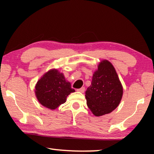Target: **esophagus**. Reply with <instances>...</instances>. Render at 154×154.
<instances>
[{
  "label": "esophagus",
  "instance_id": "1",
  "mask_svg": "<svg viewBox=\"0 0 154 154\" xmlns=\"http://www.w3.org/2000/svg\"><path fill=\"white\" fill-rule=\"evenodd\" d=\"M85 88L82 87L81 88H80V89H77L76 90L78 92H85Z\"/></svg>",
  "mask_w": 154,
  "mask_h": 154
}]
</instances>
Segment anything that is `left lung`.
<instances>
[{"instance_id": "8db88e82", "label": "left lung", "mask_w": 154, "mask_h": 154, "mask_svg": "<svg viewBox=\"0 0 154 154\" xmlns=\"http://www.w3.org/2000/svg\"><path fill=\"white\" fill-rule=\"evenodd\" d=\"M122 96L123 87L114 67L108 60L102 61L85 92L88 108L96 116L107 114L119 106Z\"/></svg>"}]
</instances>
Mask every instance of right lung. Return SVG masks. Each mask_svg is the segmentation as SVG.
I'll return each instance as SVG.
<instances>
[{"mask_svg":"<svg viewBox=\"0 0 154 154\" xmlns=\"http://www.w3.org/2000/svg\"><path fill=\"white\" fill-rule=\"evenodd\" d=\"M75 92L62 73L52 69L38 80L35 87L38 102L46 108L54 110L66 102L67 96Z\"/></svg>","mask_w":154,"mask_h":154,"instance_id":"right-lung-1","label":"right lung"}]
</instances>
